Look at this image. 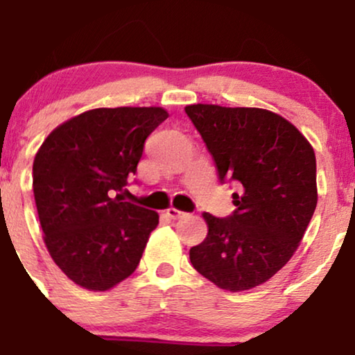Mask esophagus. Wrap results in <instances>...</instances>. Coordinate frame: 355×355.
Segmentation results:
<instances>
[{"instance_id": "34e87169", "label": "esophagus", "mask_w": 355, "mask_h": 355, "mask_svg": "<svg viewBox=\"0 0 355 355\" xmlns=\"http://www.w3.org/2000/svg\"><path fill=\"white\" fill-rule=\"evenodd\" d=\"M166 215H168V218H172V220H178V218H183L185 217V211H182V210H177V209H168L166 210Z\"/></svg>"}]
</instances>
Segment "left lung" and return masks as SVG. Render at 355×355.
Listing matches in <instances>:
<instances>
[{
    "instance_id": "8db88e82",
    "label": "left lung",
    "mask_w": 355,
    "mask_h": 355,
    "mask_svg": "<svg viewBox=\"0 0 355 355\" xmlns=\"http://www.w3.org/2000/svg\"><path fill=\"white\" fill-rule=\"evenodd\" d=\"M217 166L235 182V210L203 214L209 234L190 248L198 274L220 288L248 291L291 260L317 205L315 153L285 118L262 108L190 105L185 108Z\"/></svg>"
}]
</instances>
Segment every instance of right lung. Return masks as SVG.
I'll return each mask as SVG.
<instances>
[{
	"mask_svg": "<svg viewBox=\"0 0 355 355\" xmlns=\"http://www.w3.org/2000/svg\"><path fill=\"white\" fill-rule=\"evenodd\" d=\"M164 108H96L64 121L40 146L33 191L44 243L73 282L108 291L140 263L158 214L125 202L145 140Z\"/></svg>",
	"mask_w": 355,
	"mask_h": 355,
	"instance_id": "1",
	"label": "right lung"
}]
</instances>
